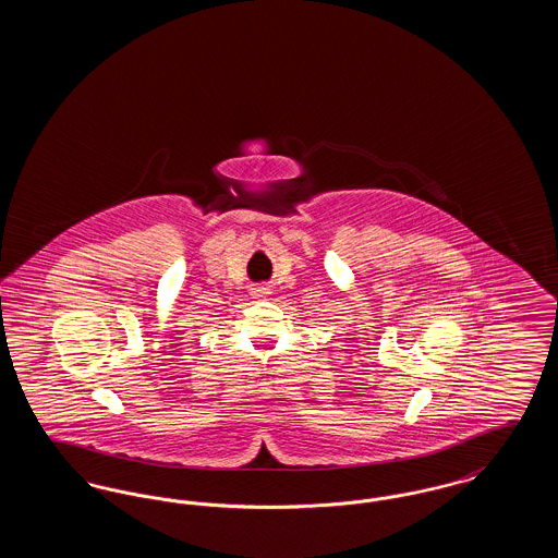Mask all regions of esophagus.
Instances as JSON below:
<instances>
[{
  "label": "esophagus",
  "mask_w": 558,
  "mask_h": 558,
  "mask_svg": "<svg viewBox=\"0 0 558 558\" xmlns=\"http://www.w3.org/2000/svg\"><path fill=\"white\" fill-rule=\"evenodd\" d=\"M253 294H255L257 299H262V296H266L267 289L266 287H257V289H253Z\"/></svg>",
  "instance_id": "1"
}]
</instances>
